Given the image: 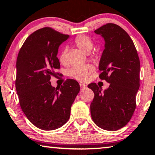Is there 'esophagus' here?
<instances>
[{"label":"esophagus","instance_id":"obj_1","mask_svg":"<svg viewBox=\"0 0 155 155\" xmlns=\"http://www.w3.org/2000/svg\"><path fill=\"white\" fill-rule=\"evenodd\" d=\"M80 87H81V90H83L84 89L86 88V85H84V84H83V83H80Z\"/></svg>","mask_w":155,"mask_h":155}]
</instances>
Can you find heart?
Returning a JSON list of instances; mask_svg holds the SVG:
<instances>
[{
  "mask_svg": "<svg viewBox=\"0 0 155 155\" xmlns=\"http://www.w3.org/2000/svg\"><path fill=\"white\" fill-rule=\"evenodd\" d=\"M74 44L78 48L85 53L90 52L94 46L92 40L89 37L84 35L77 36L74 40ZM67 52L68 49L66 48H64L60 52L59 60L62 64H65L67 61ZM94 70V68L91 64H87L83 66H75L70 70L69 75L81 82H85L88 80L89 77Z\"/></svg>",
  "mask_w": 155,
  "mask_h": 155,
  "instance_id": "b5f03b06",
  "label": "heart"
}]
</instances>
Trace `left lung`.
Masks as SVG:
<instances>
[{
  "label": "left lung",
  "instance_id": "8db88e82",
  "mask_svg": "<svg viewBox=\"0 0 155 155\" xmlns=\"http://www.w3.org/2000/svg\"><path fill=\"white\" fill-rule=\"evenodd\" d=\"M94 32L105 41L99 77L110 85L103 91L95 83L88 85L94 93L91 118L104 130H117L128 124L135 111L140 88V59L133 40L120 26L108 23Z\"/></svg>",
  "mask_w": 155,
  "mask_h": 155
}]
</instances>
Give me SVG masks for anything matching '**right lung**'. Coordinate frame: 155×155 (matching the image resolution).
I'll return each instance as SVG.
<instances>
[{
	"mask_svg": "<svg viewBox=\"0 0 155 155\" xmlns=\"http://www.w3.org/2000/svg\"><path fill=\"white\" fill-rule=\"evenodd\" d=\"M69 38L50 27L37 30L28 37L16 61L15 89L21 109L36 127L57 129L70 118V109L80 91L77 81L67 79L52 87L51 76L59 74V46Z\"/></svg>",
	"mask_w": 155,
	"mask_h": 155,
	"instance_id": "obj_1",
	"label": "right lung"
}]
</instances>
